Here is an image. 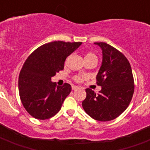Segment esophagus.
Wrapping results in <instances>:
<instances>
[{
	"label": "esophagus",
	"mask_w": 150,
	"mask_h": 150,
	"mask_svg": "<svg viewBox=\"0 0 150 150\" xmlns=\"http://www.w3.org/2000/svg\"><path fill=\"white\" fill-rule=\"evenodd\" d=\"M79 89V87L78 86H72V90H77V89Z\"/></svg>",
	"instance_id": "esophagus-1"
}]
</instances>
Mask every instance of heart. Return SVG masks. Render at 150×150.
Masks as SVG:
<instances>
[{
	"label": "heart",
	"mask_w": 150,
	"mask_h": 150,
	"mask_svg": "<svg viewBox=\"0 0 150 150\" xmlns=\"http://www.w3.org/2000/svg\"><path fill=\"white\" fill-rule=\"evenodd\" d=\"M91 56H96L95 54H93V53H88V54H86V57H91ZM85 57V58H86ZM85 79V76L84 75H76L75 77V81H77V82H81V81H82V80L84 79Z\"/></svg>",
	"instance_id": "heart-1"
}]
</instances>
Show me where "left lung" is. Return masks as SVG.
Masks as SVG:
<instances>
[{
  "label": "left lung",
  "mask_w": 150,
  "mask_h": 150,
  "mask_svg": "<svg viewBox=\"0 0 150 150\" xmlns=\"http://www.w3.org/2000/svg\"><path fill=\"white\" fill-rule=\"evenodd\" d=\"M94 43L102 50V64L96 75L97 85L102 89L99 94L86 89V98L82 101V107L96 121H111L125 110L132 98V71L122 53L106 43Z\"/></svg>",
  "instance_id": "obj_1"
}]
</instances>
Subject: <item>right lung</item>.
I'll list each match as a JSON object with an SVG mask.
<instances>
[{"instance_id": "add662e5", "label": "right lung", "mask_w": 150, "mask_h": 150, "mask_svg": "<svg viewBox=\"0 0 150 150\" xmlns=\"http://www.w3.org/2000/svg\"><path fill=\"white\" fill-rule=\"evenodd\" d=\"M81 45L82 42L54 41L38 47L26 59L18 77V91L31 116L45 120L61 110L71 86L68 83L57 86L51 78L63 70L66 58Z\"/></svg>"}]
</instances>
